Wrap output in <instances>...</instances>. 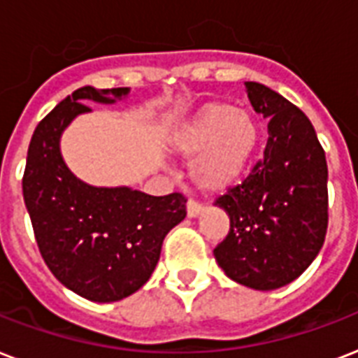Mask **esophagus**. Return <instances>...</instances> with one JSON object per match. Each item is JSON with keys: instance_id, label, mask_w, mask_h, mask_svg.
Instances as JSON below:
<instances>
[{"instance_id": "obj_1", "label": "esophagus", "mask_w": 358, "mask_h": 358, "mask_svg": "<svg viewBox=\"0 0 358 358\" xmlns=\"http://www.w3.org/2000/svg\"><path fill=\"white\" fill-rule=\"evenodd\" d=\"M204 206H202L201 202L196 201H187V215L189 217H196V215H201Z\"/></svg>"}]
</instances>
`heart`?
<instances>
[{"label":"heart","instance_id":"1","mask_svg":"<svg viewBox=\"0 0 358 358\" xmlns=\"http://www.w3.org/2000/svg\"><path fill=\"white\" fill-rule=\"evenodd\" d=\"M260 139L255 115L224 102L206 103L173 137L191 159V182L204 193H223L243 178Z\"/></svg>","mask_w":358,"mask_h":358}]
</instances>
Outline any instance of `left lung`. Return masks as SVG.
I'll list each match as a JSON object with an SVG mask.
<instances>
[{
    "instance_id": "left-lung-1",
    "label": "left lung",
    "mask_w": 358,
    "mask_h": 358,
    "mask_svg": "<svg viewBox=\"0 0 358 358\" xmlns=\"http://www.w3.org/2000/svg\"><path fill=\"white\" fill-rule=\"evenodd\" d=\"M245 87L256 113L269 119V137L249 176L215 201L229 213L230 230L213 255L227 277L267 292L295 280L323 247L327 159L299 108L262 83Z\"/></svg>"
}]
</instances>
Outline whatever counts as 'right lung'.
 Listing matches in <instances>:
<instances>
[{"label": "right lung", "mask_w": 358, "mask_h": 358, "mask_svg": "<svg viewBox=\"0 0 358 358\" xmlns=\"http://www.w3.org/2000/svg\"><path fill=\"white\" fill-rule=\"evenodd\" d=\"M128 92V87H81L59 102L35 128L22 180L46 266L59 282L96 303L137 292L156 269L169 230L187 213L182 193L152 196L129 187H94L63 162L61 134L78 115L91 111L85 102L113 103Z\"/></svg>", "instance_id": "add662e5"}]
</instances>
